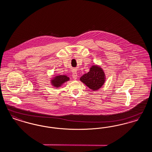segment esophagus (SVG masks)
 Returning a JSON list of instances; mask_svg holds the SVG:
<instances>
[{
  "instance_id": "esophagus-1",
  "label": "esophagus",
  "mask_w": 152,
  "mask_h": 152,
  "mask_svg": "<svg viewBox=\"0 0 152 152\" xmlns=\"http://www.w3.org/2000/svg\"><path fill=\"white\" fill-rule=\"evenodd\" d=\"M72 78L74 80H77V73L75 71L72 72Z\"/></svg>"
}]
</instances>
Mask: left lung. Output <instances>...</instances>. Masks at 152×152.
I'll list each match as a JSON object with an SVG mask.
<instances>
[{
  "mask_svg": "<svg viewBox=\"0 0 152 152\" xmlns=\"http://www.w3.org/2000/svg\"><path fill=\"white\" fill-rule=\"evenodd\" d=\"M104 73L100 67L93 66L89 72L82 75L80 80L93 90H96L101 88L105 81Z\"/></svg>",
  "mask_w": 152,
  "mask_h": 152,
  "instance_id": "obj_1",
  "label": "left lung"
}]
</instances>
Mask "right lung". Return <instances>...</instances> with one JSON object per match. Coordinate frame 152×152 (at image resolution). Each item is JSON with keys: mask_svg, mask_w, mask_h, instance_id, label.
<instances>
[{"mask_svg": "<svg viewBox=\"0 0 152 152\" xmlns=\"http://www.w3.org/2000/svg\"><path fill=\"white\" fill-rule=\"evenodd\" d=\"M69 80V78L66 75H58L51 80V83L54 87L58 88Z\"/></svg>", "mask_w": 152, "mask_h": 152, "instance_id": "1", "label": "right lung"}]
</instances>
